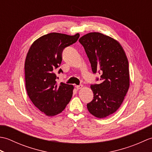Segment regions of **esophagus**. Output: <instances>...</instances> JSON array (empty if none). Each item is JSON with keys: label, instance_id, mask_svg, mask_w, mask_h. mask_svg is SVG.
<instances>
[{"label": "esophagus", "instance_id": "1", "mask_svg": "<svg viewBox=\"0 0 152 152\" xmlns=\"http://www.w3.org/2000/svg\"><path fill=\"white\" fill-rule=\"evenodd\" d=\"M76 88L77 89H82V88H83V85L80 84V85H79V86H76Z\"/></svg>", "mask_w": 152, "mask_h": 152}]
</instances>
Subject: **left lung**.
<instances>
[{"instance_id": "obj_1", "label": "left lung", "mask_w": 152, "mask_h": 152, "mask_svg": "<svg viewBox=\"0 0 152 152\" xmlns=\"http://www.w3.org/2000/svg\"><path fill=\"white\" fill-rule=\"evenodd\" d=\"M79 42L84 48L93 73L101 75L99 84H91L93 99L87 107L95 117L106 118L120 107L129 88L127 57L118 41L102 33H88Z\"/></svg>"}]
</instances>
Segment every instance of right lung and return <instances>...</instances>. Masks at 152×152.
<instances>
[{
    "mask_svg": "<svg viewBox=\"0 0 152 152\" xmlns=\"http://www.w3.org/2000/svg\"><path fill=\"white\" fill-rule=\"evenodd\" d=\"M74 36L51 33L41 37L31 45L25 63V86L34 105L48 116L59 114L72 98L73 86L57 85L55 70L60 66L64 48L74 44ZM63 73L61 69L58 73Z\"/></svg>",
    "mask_w": 152,
    "mask_h": 152,
    "instance_id": "add662e5",
    "label": "right lung"
}]
</instances>
